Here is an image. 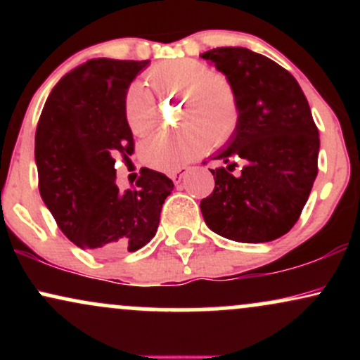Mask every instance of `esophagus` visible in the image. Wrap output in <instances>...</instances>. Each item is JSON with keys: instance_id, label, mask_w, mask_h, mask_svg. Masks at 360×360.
Returning <instances> with one entry per match:
<instances>
[{"instance_id": "esophagus-1", "label": "esophagus", "mask_w": 360, "mask_h": 360, "mask_svg": "<svg viewBox=\"0 0 360 360\" xmlns=\"http://www.w3.org/2000/svg\"><path fill=\"white\" fill-rule=\"evenodd\" d=\"M184 174H186L184 169H177V171H174V172H169V177H171V179H172V183L179 184L181 181H183Z\"/></svg>"}]
</instances>
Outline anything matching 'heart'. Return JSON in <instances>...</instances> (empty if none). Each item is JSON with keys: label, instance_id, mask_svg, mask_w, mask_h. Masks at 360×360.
<instances>
[{"label": "heart", "instance_id": "b5f03b06", "mask_svg": "<svg viewBox=\"0 0 360 360\" xmlns=\"http://www.w3.org/2000/svg\"><path fill=\"white\" fill-rule=\"evenodd\" d=\"M147 84L159 98L181 94L183 128L159 134L140 147V159L157 171H174L208 148L221 147L233 137L240 120V105L232 81L196 59H172L152 65ZM123 113L131 134L146 137L159 125L155 98L140 82L128 86Z\"/></svg>", "mask_w": 360, "mask_h": 360}]
</instances>
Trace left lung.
<instances>
[{"label": "left lung", "mask_w": 360, "mask_h": 360, "mask_svg": "<svg viewBox=\"0 0 360 360\" xmlns=\"http://www.w3.org/2000/svg\"><path fill=\"white\" fill-rule=\"evenodd\" d=\"M201 57L232 81L240 105L229 147L213 157L226 167L210 169L214 189L201 213L230 240H276L298 221L318 174L320 137L307 96L291 72L249 49L218 47Z\"/></svg>", "instance_id": "left-lung-1"}]
</instances>
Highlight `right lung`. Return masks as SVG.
Returning <instances> with one entry per match:
<instances>
[{
    "label": "right lung",
    "mask_w": 360,
    "mask_h": 360,
    "mask_svg": "<svg viewBox=\"0 0 360 360\" xmlns=\"http://www.w3.org/2000/svg\"><path fill=\"white\" fill-rule=\"evenodd\" d=\"M148 60L91 59L49 94L35 134L39 191L62 233L98 255L135 252L152 240L172 181L142 167L120 193L117 157L134 154L123 113L130 82Z\"/></svg>",
    "instance_id": "obj_1"
}]
</instances>
